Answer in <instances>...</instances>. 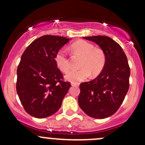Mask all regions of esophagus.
Returning <instances> with one entry per match:
<instances>
[{"label": "esophagus", "mask_w": 145, "mask_h": 145, "mask_svg": "<svg viewBox=\"0 0 145 145\" xmlns=\"http://www.w3.org/2000/svg\"><path fill=\"white\" fill-rule=\"evenodd\" d=\"M71 86H79V84H78V83L71 82Z\"/></svg>", "instance_id": "1"}]
</instances>
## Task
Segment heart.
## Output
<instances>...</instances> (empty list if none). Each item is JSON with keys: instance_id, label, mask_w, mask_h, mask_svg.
Listing matches in <instances>:
<instances>
[{"instance_id": "b5f03b06", "label": "heart", "mask_w": 145, "mask_h": 145, "mask_svg": "<svg viewBox=\"0 0 145 145\" xmlns=\"http://www.w3.org/2000/svg\"><path fill=\"white\" fill-rule=\"evenodd\" d=\"M71 48L76 55L82 57L79 63L81 68L69 71L65 76L67 80L78 82L89 78L91 74L93 76L100 74L106 61V54L101 48L95 47L93 44L84 40L76 41ZM54 61L56 67L63 72L67 73L70 69L67 52L64 49H60L56 53Z\"/></svg>"}]
</instances>
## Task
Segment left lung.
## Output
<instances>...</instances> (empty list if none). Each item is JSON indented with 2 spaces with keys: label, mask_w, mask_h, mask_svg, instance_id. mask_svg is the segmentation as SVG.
Returning <instances> with one entry per match:
<instances>
[{
  "label": "left lung",
  "mask_w": 145,
  "mask_h": 145,
  "mask_svg": "<svg viewBox=\"0 0 145 145\" xmlns=\"http://www.w3.org/2000/svg\"><path fill=\"white\" fill-rule=\"evenodd\" d=\"M83 37L99 45L106 61L95 79L80 84L78 104L88 116L104 119L114 114L123 101L129 89L130 69L123 50L110 37Z\"/></svg>",
  "instance_id": "left-lung-1"
}]
</instances>
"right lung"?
Wrapping results in <instances>:
<instances>
[{"label":"right lung","mask_w":145,"mask_h":145,"mask_svg":"<svg viewBox=\"0 0 145 145\" xmlns=\"http://www.w3.org/2000/svg\"><path fill=\"white\" fill-rule=\"evenodd\" d=\"M63 37L44 35L26 48L17 69L16 91L26 112L46 118L57 112L70 88L54 61L56 53L70 40Z\"/></svg>","instance_id":"right-lung-1"}]
</instances>
